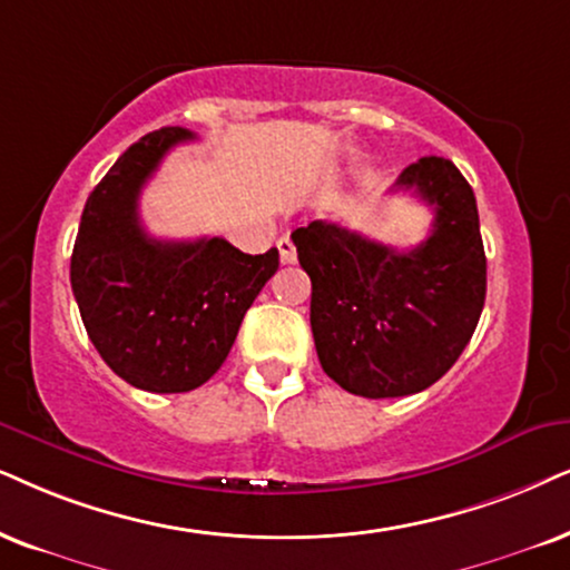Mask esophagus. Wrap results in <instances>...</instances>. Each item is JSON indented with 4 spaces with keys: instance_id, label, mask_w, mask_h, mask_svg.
<instances>
[{
    "instance_id": "esophagus-1",
    "label": "esophagus",
    "mask_w": 570,
    "mask_h": 570,
    "mask_svg": "<svg viewBox=\"0 0 570 570\" xmlns=\"http://www.w3.org/2000/svg\"><path fill=\"white\" fill-rule=\"evenodd\" d=\"M276 247H278L281 263H284V265H292L294 261H297V249H294V242L289 239V236H281Z\"/></svg>"
}]
</instances>
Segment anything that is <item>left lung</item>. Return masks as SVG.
Masks as SVG:
<instances>
[{"label":"left lung","mask_w":570,"mask_h":570,"mask_svg":"<svg viewBox=\"0 0 570 570\" xmlns=\"http://www.w3.org/2000/svg\"><path fill=\"white\" fill-rule=\"evenodd\" d=\"M434 207L413 249L365 239L328 220L292 232L313 281L309 326L323 371L368 400L429 389L471 342L487 297L476 197L444 157H421L397 178Z\"/></svg>","instance_id":"obj_1"}]
</instances>
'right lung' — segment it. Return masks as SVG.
I'll return each mask as SVG.
<instances>
[{
    "label": "right lung",
    "instance_id": "right-lung-1",
    "mask_svg": "<svg viewBox=\"0 0 570 570\" xmlns=\"http://www.w3.org/2000/svg\"><path fill=\"white\" fill-rule=\"evenodd\" d=\"M186 128L131 144L86 199L70 286L99 355L120 379L155 394L205 384L234 347L252 302L278 271V249L244 255L220 236L163 242L144 232L141 186Z\"/></svg>",
    "mask_w": 570,
    "mask_h": 570
}]
</instances>
